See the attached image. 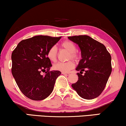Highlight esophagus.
Returning <instances> with one entry per match:
<instances>
[{"label": "esophagus", "mask_w": 126, "mask_h": 126, "mask_svg": "<svg viewBox=\"0 0 126 126\" xmlns=\"http://www.w3.org/2000/svg\"><path fill=\"white\" fill-rule=\"evenodd\" d=\"M62 74H63V75H69V74H70V73H69V72H62Z\"/></svg>", "instance_id": "34e87169"}]
</instances>
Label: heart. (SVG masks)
<instances>
[{"instance_id":"heart-1","label":"heart","mask_w":126,"mask_h":126,"mask_svg":"<svg viewBox=\"0 0 126 126\" xmlns=\"http://www.w3.org/2000/svg\"><path fill=\"white\" fill-rule=\"evenodd\" d=\"M61 46L62 48L66 49L69 52L68 58H72L75 60H77L78 59V54L76 52L77 47H76L75 44L74 43L70 41H65L61 43ZM47 57L51 61H55L57 57V49L55 46H52L49 48L47 52ZM74 65H75V64L72 61H69L66 63L59 62V63H55V64H54L53 68L56 71H60L61 72H66L72 69L74 67Z\"/></svg>"}]
</instances>
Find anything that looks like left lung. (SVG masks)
Listing matches in <instances>:
<instances>
[{
    "label": "left lung",
    "instance_id": "obj_1",
    "mask_svg": "<svg viewBox=\"0 0 126 126\" xmlns=\"http://www.w3.org/2000/svg\"><path fill=\"white\" fill-rule=\"evenodd\" d=\"M78 45L82 59L76 70L78 80L72 87L79 96L85 99L98 97L105 89L111 72V55L106 47L88 35L68 37ZM85 73L82 75L83 72Z\"/></svg>",
    "mask_w": 126,
    "mask_h": 126
}]
</instances>
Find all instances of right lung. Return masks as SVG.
Returning <instances> with one entry per match:
<instances>
[{
	"label": "right lung",
	"mask_w": 126,
	"mask_h": 126,
	"mask_svg": "<svg viewBox=\"0 0 126 126\" xmlns=\"http://www.w3.org/2000/svg\"><path fill=\"white\" fill-rule=\"evenodd\" d=\"M61 38L36 35L20 41L12 52V75L20 91L28 98L43 100L53 91L55 80L61 72L49 71L52 65L47 52ZM41 71L46 75H41Z\"/></svg>",
	"instance_id": "1"
}]
</instances>
